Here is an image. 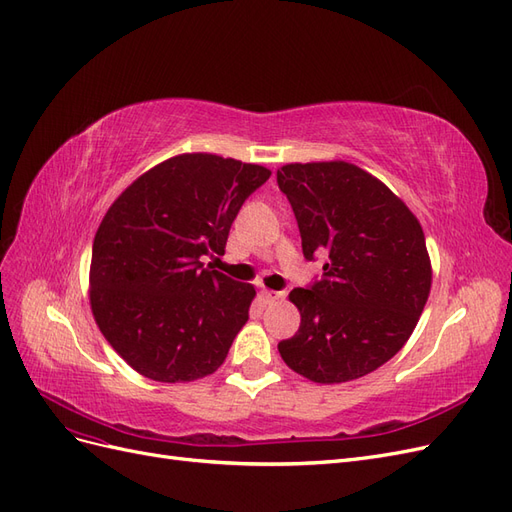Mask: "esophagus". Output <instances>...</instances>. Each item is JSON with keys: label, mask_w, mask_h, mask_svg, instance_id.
<instances>
[{"label": "esophagus", "mask_w": 512, "mask_h": 512, "mask_svg": "<svg viewBox=\"0 0 512 512\" xmlns=\"http://www.w3.org/2000/svg\"><path fill=\"white\" fill-rule=\"evenodd\" d=\"M282 297H284L282 292L267 290V288H262V290H260V299H262V303H275V301H280Z\"/></svg>", "instance_id": "1"}]
</instances>
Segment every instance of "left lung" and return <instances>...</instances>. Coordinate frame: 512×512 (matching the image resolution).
I'll return each instance as SVG.
<instances>
[{"mask_svg":"<svg viewBox=\"0 0 512 512\" xmlns=\"http://www.w3.org/2000/svg\"><path fill=\"white\" fill-rule=\"evenodd\" d=\"M307 260L322 277L294 288L301 324L277 344L284 363L320 384L371 374L404 348L431 288L423 228L382 181L348 162L277 170Z\"/></svg>","mask_w":512,"mask_h":512,"instance_id":"1","label":"left lung"}]
</instances>
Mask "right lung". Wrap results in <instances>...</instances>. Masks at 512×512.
<instances>
[{"instance_id": "obj_1", "label": "right lung", "mask_w": 512, "mask_h": 512, "mask_svg": "<svg viewBox=\"0 0 512 512\" xmlns=\"http://www.w3.org/2000/svg\"><path fill=\"white\" fill-rule=\"evenodd\" d=\"M271 170L213 153H183L123 192L91 247V312L138 374L192 382L218 369L250 314L254 286L209 271L247 196Z\"/></svg>"}]
</instances>
